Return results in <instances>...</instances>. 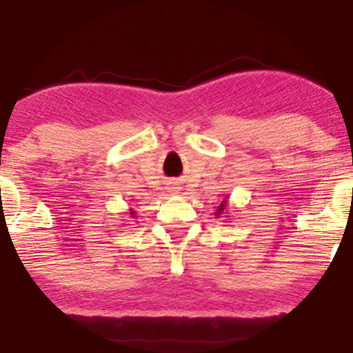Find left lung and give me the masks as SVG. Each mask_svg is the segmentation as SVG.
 <instances>
[{
    "label": "left lung",
    "instance_id": "1",
    "mask_svg": "<svg viewBox=\"0 0 353 353\" xmlns=\"http://www.w3.org/2000/svg\"><path fill=\"white\" fill-rule=\"evenodd\" d=\"M223 214H228V195H225V199L221 201V203L218 205V208H216V211H214L216 218H221Z\"/></svg>",
    "mask_w": 353,
    "mask_h": 353
}]
</instances>
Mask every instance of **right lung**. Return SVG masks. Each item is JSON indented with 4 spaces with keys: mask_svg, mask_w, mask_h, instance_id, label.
<instances>
[{
    "mask_svg": "<svg viewBox=\"0 0 353 353\" xmlns=\"http://www.w3.org/2000/svg\"><path fill=\"white\" fill-rule=\"evenodd\" d=\"M129 213H130V216H132V218H135V210L130 208V210H129Z\"/></svg>",
    "mask_w": 353,
    "mask_h": 353,
    "instance_id": "1",
    "label": "right lung"
}]
</instances>
